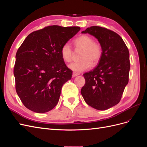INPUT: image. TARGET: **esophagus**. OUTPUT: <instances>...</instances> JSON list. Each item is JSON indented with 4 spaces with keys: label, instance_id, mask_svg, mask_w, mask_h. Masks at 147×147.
Wrapping results in <instances>:
<instances>
[{
    "label": "esophagus",
    "instance_id": "34e87169",
    "mask_svg": "<svg viewBox=\"0 0 147 147\" xmlns=\"http://www.w3.org/2000/svg\"><path fill=\"white\" fill-rule=\"evenodd\" d=\"M80 75L79 73H77L76 72H73V73H72V77H77V75Z\"/></svg>",
    "mask_w": 147,
    "mask_h": 147
}]
</instances>
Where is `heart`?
I'll use <instances>...</instances> for the list:
<instances>
[{
	"instance_id": "b5f03b06",
	"label": "heart",
	"mask_w": 147,
	"mask_h": 147,
	"mask_svg": "<svg viewBox=\"0 0 147 147\" xmlns=\"http://www.w3.org/2000/svg\"><path fill=\"white\" fill-rule=\"evenodd\" d=\"M75 50H82L80 61L74 62L69 64V67L75 72H83L90 69L91 65L99 63L102 55V48L99 43L94 41V39L87 35H82L74 40ZM61 55L66 63L72 60L74 51L68 43H66L61 48Z\"/></svg>"
}]
</instances>
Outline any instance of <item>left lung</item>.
I'll return each mask as SVG.
<instances>
[{
    "label": "left lung",
    "mask_w": 147,
    "mask_h": 147,
    "mask_svg": "<svg viewBox=\"0 0 147 147\" xmlns=\"http://www.w3.org/2000/svg\"><path fill=\"white\" fill-rule=\"evenodd\" d=\"M82 33L98 40L102 55L96 67L83 74L85 84L82 95L90 106L105 110L119 103L128 83L129 52L122 38L113 30L94 26Z\"/></svg>",
    "instance_id": "1"
}]
</instances>
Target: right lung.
Listing matches in <instances>:
<instances>
[{
    "label": "right lung",
    "instance_id": "obj_1",
    "mask_svg": "<svg viewBox=\"0 0 147 147\" xmlns=\"http://www.w3.org/2000/svg\"><path fill=\"white\" fill-rule=\"evenodd\" d=\"M80 30L78 26H47L30 33L21 44L13 73L16 92L26 108L43 113L57 105L62 87L72 76L61 48Z\"/></svg>",
    "mask_w": 147,
    "mask_h": 147
}]
</instances>
